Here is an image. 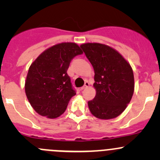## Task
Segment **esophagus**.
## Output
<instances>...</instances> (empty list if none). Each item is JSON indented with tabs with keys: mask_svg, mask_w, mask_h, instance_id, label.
Returning a JSON list of instances; mask_svg holds the SVG:
<instances>
[{
	"mask_svg": "<svg viewBox=\"0 0 160 160\" xmlns=\"http://www.w3.org/2000/svg\"><path fill=\"white\" fill-rule=\"evenodd\" d=\"M89 86H90V83H88V81H87V82H85V84L83 85V86L81 88H80V90H84V89H86V88H88V87H89Z\"/></svg>",
	"mask_w": 160,
	"mask_h": 160,
	"instance_id": "34e87169",
	"label": "esophagus"
}]
</instances>
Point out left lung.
I'll return each instance as SVG.
<instances>
[{"instance_id": "obj_1", "label": "left lung", "mask_w": 160, "mask_h": 160, "mask_svg": "<svg viewBox=\"0 0 160 160\" xmlns=\"http://www.w3.org/2000/svg\"><path fill=\"white\" fill-rule=\"evenodd\" d=\"M94 70L96 95L88 101L93 116L111 119L120 115L134 93V74L123 56L108 46L85 43L80 46Z\"/></svg>"}]
</instances>
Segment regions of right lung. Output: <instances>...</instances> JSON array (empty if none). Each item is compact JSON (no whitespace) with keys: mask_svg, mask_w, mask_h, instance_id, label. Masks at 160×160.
Masks as SVG:
<instances>
[{"mask_svg":"<svg viewBox=\"0 0 160 160\" xmlns=\"http://www.w3.org/2000/svg\"><path fill=\"white\" fill-rule=\"evenodd\" d=\"M83 53L76 43L62 42L45 50L30 66L25 90L38 114L56 118L63 114L76 94L67 70L72 59Z\"/></svg>","mask_w":160,"mask_h":160,"instance_id":"add662e5","label":"right lung"}]
</instances>
